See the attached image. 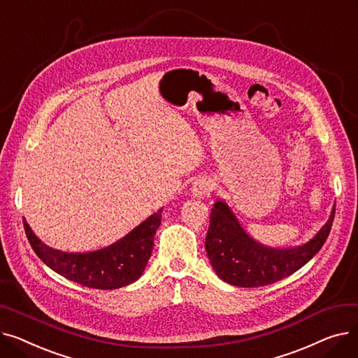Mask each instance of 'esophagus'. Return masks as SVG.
<instances>
[{
    "label": "esophagus",
    "mask_w": 358,
    "mask_h": 358,
    "mask_svg": "<svg viewBox=\"0 0 358 358\" xmlns=\"http://www.w3.org/2000/svg\"><path fill=\"white\" fill-rule=\"evenodd\" d=\"M213 189V185L208 180H197L193 185V193L197 197H203L206 194H209Z\"/></svg>",
    "instance_id": "esophagus-1"
}]
</instances>
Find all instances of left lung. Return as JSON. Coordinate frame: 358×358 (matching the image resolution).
Masks as SVG:
<instances>
[{
	"label": "left lung",
	"instance_id": "obj_1",
	"mask_svg": "<svg viewBox=\"0 0 358 358\" xmlns=\"http://www.w3.org/2000/svg\"><path fill=\"white\" fill-rule=\"evenodd\" d=\"M335 216L309 242L300 247L275 250L261 245L239 224L229 206L217 200L210 212L206 252L216 274L238 287H259L292 275L310 261L325 243Z\"/></svg>",
	"mask_w": 358,
	"mask_h": 358
}]
</instances>
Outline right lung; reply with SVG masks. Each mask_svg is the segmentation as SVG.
Here are the masks:
<instances>
[{"mask_svg": "<svg viewBox=\"0 0 358 358\" xmlns=\"http://www.w3.org/2000/svg\"><path fill=\"white\" fill-rule=\"evenodd\" d=\"M161 213L162 209L150 215L113 245L92 252L53 250L33 234L24 217L23 223L33 251L49 268L85 287L113 290L134 283L142 275L152 254L154 236L161 224Z\"/></svg>", "mask_w": 358, "mask_h": 358, "instance_id": "1", "label": "right lung"}]
</instances>
